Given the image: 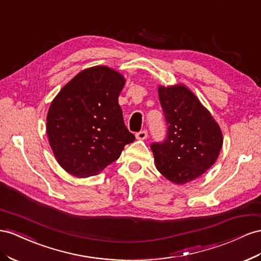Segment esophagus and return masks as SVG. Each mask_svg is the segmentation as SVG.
I'll return each instance as SVG.
<instances>
[{"label": "esophagus", "instance_id": "1", "mask_svg": "<svg viewBox=\"0 0 261 261\" xmlns=\"http://www.w3.org/2000/svg\"><path fill=\"white\" fill-rule=\"evenodd\" d=\"M147 136H148L147 130H142V132H139V133L136 134V138L138 140H145L147 138Z\"/></svg>", "mask_w": 261, "mask_h": 261}]
</instances>
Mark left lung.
Wrapping results in <instances>:
<instances>
[{"mask_svg":"<svg viewBox=\"0 0 261 261\" xmlns=\"http://www.w3.org/2000/svg\"><path fill=\"white\" fill-rule=\"evenodd\" d=\"M168 125L163 144H152L154 166L174 185L191 182L212 167L220 156V125L186 84L158 86Z\"/></svg>","mask_w":261,"mask_h":261,"instance_id":"obj_1","label":"left lung"}]
</instances>
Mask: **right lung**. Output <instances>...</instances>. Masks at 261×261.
<instances>
[{"label":"right lung","instance_id":"right-lung-1","mask_svg":"<svg viewBox=\"0 0 261 261\" xmlns=\"http://www.w3.org/2000/svg\"><path fill=\"white\" fill-rule=\"evenodd\" d=\"M125 82L113 68L90 67L75 74L51 101L46 118L48 142L69 174L88 178L100 173L135 140L118 104Z\"/></svg>","mask_w":261,"mask_h":261}]
</instances>
